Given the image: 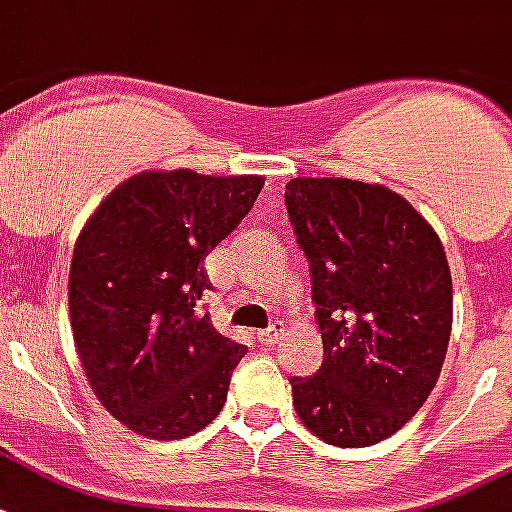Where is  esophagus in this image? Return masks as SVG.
<instances>
[{
	"label": "esophagus",
	"mask_w": 512,
	"mask_h": 512,
	"mask_svg": "<svg viewBox=\"0 0 512 512\" xmlns=\"http://www.w3.org/2000/svg\"><path fill=\"white\" fill-rule=\"evenodd\" d=\"M282 331H285V325H282V320H274V323L268 325L266 331H257V342L266 344V347H271V344L279 342V336H282Z\"/></svg>",
	"instance_id": "1"
}]
</instances>
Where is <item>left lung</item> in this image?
I'll list each match as a JSON object with an SVG mask.
<instances>
[{
    "label": "left lung",
    "mask_w": 512,
    "mask_h": 512,
    "mask_svg": "<svg viewBox=\"0 0 512 512\" xmlns=\"http://www.w3.org/2000/svg\"><path fill=\"white\" fill-rule=\"evenodd\" d=\"M285 206L309 260L323 366L293 377L306 429L339 448L391 437L437 385L453 323L442 241L407 200L352 179H293Z\"/></svg>",
    "instance_id": "1"
}]
</instances>
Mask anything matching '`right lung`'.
Here are the masks:
<instances>
[{
    "mask_svg": "<svg viewBox=\"0 0 512 512\" xmlns=\"http://www.w3.org/2000/svg\"><path fill=\"white\" fill-rule=\"evenodd\" d=\"M260 176L140 173L75 241L70 323L97 399L127 429L184 439L217 418L244 344L200 314L203 260L255 206Z\"/></svg>",
    "mask_w": 512,
    "mask_h": 512,
    "instance_id": "obj_1",
    "label": "right lung"
}]
</instances>
